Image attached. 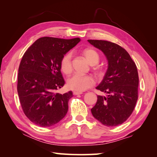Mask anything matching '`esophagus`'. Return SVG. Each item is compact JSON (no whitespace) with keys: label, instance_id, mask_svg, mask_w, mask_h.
<instances>
[{"label":"esophagus","instance_id":"esophagus-1","mask_svg":"<svg viewBox=\"0 0 157 157\" xmlns=\"http://www.w3.org/2000/svg\"><path fill=\"white\" fill-rule=\"evenodd\" d=\"M82 94V92L79 91H73V95H81Z\"/></svg>","mask_w":157,"mask_h":157}]
</instances>
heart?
<instances>
[{"label": "heart", "instance_id": "heart-1", "mask_svg": "<svg viewBox=\"0 0 157 157\" xmlns=\"http://www.w3.org/2000/svg\"><path fill=\"white\" fill-rule=\"evenodd\" d=\"M82 55L86 58L89 64L96 65L99 62L100 56L97 51L92 48H86L82 51ZM61 69L66 75L71 73L73 71L72 66V53L67 52L63 55L60 63ZM95 84L94 79L90 75H74L67 81L68 86L75 91H84Z\"/></svg>", "mask_w": 157, "mask_h": 157}]
</instances>
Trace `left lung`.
I'll return each mask as SVG.
<instances>
[{
	"instance_id": "left-lung-1",
	"label": "left lung",
	"mask_w": 157,
	"mask_h": 157,
	"mask_svg": "<svg viewBox=\"0 0 157 157\" xmlns=\"http://www.w3.org/2000/svg\"><path fill=\"white\" fill-rule=\"evenodd\" d=\"M100 50L108 61V68L96 89L107 94L98 95L92 115L102 124L115 127L125 122L138 100L139 75L136 66L123 48L112 42L88 40Z\"/></svg>"
}]
</instances>
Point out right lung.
Wrapping results in <instances>:
<instances>
[{
  "instance_id": "obj_1",
  "label": "right lung",
  "mask_w": 157,
  "mask_h": 157,
  "mask_svg": "<svg viewBox=\"0 0 157 157\" xmlns=\"http://www.w3.org/2000/svg\"><path fill=\"white\" fill-rule=\"evenodd\" d=\"M79 41V38L41 37L23 55L18 68L17 91L25 115L36 125L51 127L67 113L73 93H56L65 84L60 63Z\"/></svg>"
}]
</instances>
